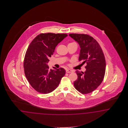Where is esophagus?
<instances>
[{
  "mask_svg": "<svg viewBox=\"0 0 128 128\" xmlns=\"http://www.w3.org/2000/svg\"><path fill=\"white\" fill-rule=\"evenodd\" d=\"M66 73H72V72H73V70H67L66 71Z\"/></svg>",
  "mask_w": 128,
  "mask_h": 128,
  "instance_id": "34e87169",
  "label": "esophagus"
}]
</instances>
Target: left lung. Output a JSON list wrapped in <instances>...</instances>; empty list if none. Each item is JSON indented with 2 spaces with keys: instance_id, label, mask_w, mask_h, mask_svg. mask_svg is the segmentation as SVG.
Returning <instances> with one entry per match:
<instances>
[{
  "instance_id": "1",
  "label": "left lung",
  "mask_w": 128,
  "mask_h": 128,
  "mask_svg": "<svg viewBox=\"0 0 128 128\" xmlns=\"http://www.w3.org/2000/svg\"><path fill=\"white\" fill-rule=\"evenodd\" d=\"M69 36L80 45L79 60L87 64L84 72L76 71L78 78L74 85L82 94L92 92L104 80L106 66L104 52L98 42L90 36L81 34Z\"/></svg>"
}]
</instances>
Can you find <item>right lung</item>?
<instances>
[{
	"label": "right lung",
	"instance_id": "add662e5",
	"mask_svg": "<svg viewBox=\"0 0 128 128\" xmlns=\"http://www.w3.org/2000/svg\"><path fill=\"white\" fill-rule=\"evenodd\" d=\"M67 36L66 34H40L28 46L24 62V74L32 86L39 92H51L65 75L64 68L50 70L48 64L56 46Z\"/></svg>",
	"mask_w": 128,
	"mask_h": 128
}]
</instances>
